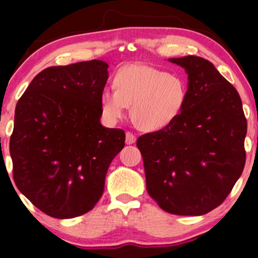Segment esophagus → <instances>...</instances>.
I'll list each match as a JSON object with an SVG mask.
<instances>
[{"mask_svg":"<svg viewBox=\"0 0 258 258\" xmlns=\"http://www.w3.org/2000/svg\"><path fill=\"white\" fill-rule=\"evenodd\" d=\"M136 140H137V138H136V136L133 135L132 132H130V131H127L126 132V144H133V143H136Z\"/></svg>","mask_w":258,"mask_h":258,"instance_id":"obj_1","label":"esophagus"}]
</instances>
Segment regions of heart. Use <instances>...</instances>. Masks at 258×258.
Returning <instances> with one entry per match:
<instances>
[{"label": "heart", "mask_w": 258, "mask_h": 258, "mask_svg": "<svg viewBox=\"0 0 258 258\" xmlns=\"http://www.w3.org/2000/svg\"><path fill=\"white\" fill-rule=\"evenodd\" d=\"M187 93V83L178 75L146 64H128L114 75V89L101 93V112L107 121L116 122L131 106V118L138 128L157 131L180 115Z\"/></svg>", "instance_id": "1"}]
</instances>
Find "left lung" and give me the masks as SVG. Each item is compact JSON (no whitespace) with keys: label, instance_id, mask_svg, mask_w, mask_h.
Segmentation results:
<instances>
[{"label":"left lung","instance_id":"1","mask_svg":"<svg viewBox=\"0 0 258 258\" xmlns=\"http://www.w3.org/2000/svg\"><path fill=\"white\" fill-rule=\"evenodd\" d=\"M188 74L187 101L164 128L137 140L146 189L158 206L202 216L223 204L245 165L246 118L239 94L214 65L197 56L171 58Z\"/></svg>","mask_w":258,"mask_h":258}]
</instances>
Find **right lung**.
Wrapping results in <instances>:
<instances>
[{"label": "right lung", "mask_w": 258, "mask_h": 258, "mask_svg": "<svg viewBox=\"0 0 258 258\" xmlns=\"http://www.w3.org/2000/svg\"><path fill=\"white\" fill-rule=\"evenodd\" d=\"M107 68L97 59L46 68L16 103L13 178L50 217L69 219L93 210L110 162L125 146L123 130L100 122Z\"/></svg>", "instance_id": "add662e5"}]
</instances>
